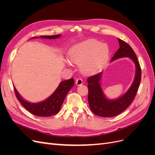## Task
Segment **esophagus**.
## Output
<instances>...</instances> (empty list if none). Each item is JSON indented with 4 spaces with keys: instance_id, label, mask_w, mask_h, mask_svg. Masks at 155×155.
Masks as SVG:
<instances>
[{
    "instance_id": "esophagus-1",
    "label": "esophagus",
    "mask_w": 155,
    "mask_h": 155,
    "mask_svg": "<svg viewBox=\"0 0 155 155\" xmlns=\"http://www.w3.org/2000/svg\"><path fill=\"white\" fill-rule=\"evenodd\" d=\"M83 83V80L81 78H78L76 81V84L77 85H82Z\"/></svg>"
}]
</instances>
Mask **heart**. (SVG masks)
Returning a JSON list of instances; mask_svg holds the SVG:
<instances>
[{
	"label": "heart",
	"mask_w": 155,
	"mask_h": 155,
	"mask_svg": "<svg viewBox=\"0 0 155 155\" xmlns=\"http://www.w3.org/2000/svg\"><path fill=\"white\" fill-rule=\"evenodd\" d=\"M109 56V48L95 39L81 42L72 48L70 59L73 63L80 64L82 73L91 75L104 66Z\"/></svg>",
	"instance_id": "heart-1"
}]
</instances>
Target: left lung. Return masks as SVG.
<instances>
[{"instance_id":"1","label":"left lung","mask_w":155,"mask_h":155,"mask_svg":"<svg viewBox=\"0 0 155 155\" xmlns=\"http://www.w3.org/2000/svg\"><path fill=\"white\" fill-rule=\"evenodd\" d=\"M120 48L112 57L111 61L121 58H129L136 67L134 79L129 90L123 96L114 100L107 99L100 85L102 73L88 78V101L93 113L101 117H112L120 114L127 108L137 94L141 81V68L137 55L130 45L118 39Z\"/></svg>"}]
</instances>
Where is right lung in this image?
Returning <instances> with one entry per match:
<instances>
[{
  "label": "right lung",
  "mask_w": 155,
  "mask_h": 155,
  "mask_svg": "<svg viewBox=\"0 0 155 155\" xmlns=\"http://www.w3.org/2000/svg\"><path fill=\"white\" fill-rule=\"evenodd\" d=\"M61 35H41V37L44 39H57ZM32 38L36 39L38 37H34ZM74 85V80L73 78L61 82L57 89L48 98L43 101L37 103V104L28 102L22 99L15 87H14V91H15L17 100L30 113L38 116H51L58 113L67 93Z\"/></svg>",
  "instance_id": "obj_1"
}]
</instances>
